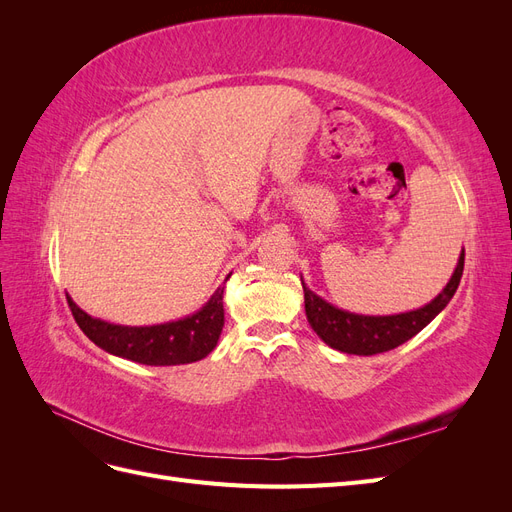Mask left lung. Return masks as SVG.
Wrapping results in <instances>:
<instances>
[{"label":"left lung","mask_w":512,"mask_h":512,"mask_svg":"<svg viewBox=\"0 0 512 512\" xmlns=\"http://www.w3.org/2000/svg\"><path fill=\"white\" fill-rule=\"evenodd\" d=\"M463 258H466V254H463L461 247V254L451 280L446 282V286L429 303H425L423 307L410 309V312L389 316L356 314L324 301L320 294L307 288L301 275L307 322L312 324V329L322 342L331 346L333 350L359 356L389 352L408 342L416 333H421L427 324L451 303L463 275Z\"/></svg>","instance_id":"1"}]
</instances>
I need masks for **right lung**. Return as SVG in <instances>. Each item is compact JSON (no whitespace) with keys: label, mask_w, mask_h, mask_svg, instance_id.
I'll use <instances>...</instances> for the list:
<instances>
[{"label":"right lung","mask_w":512,"mask_h":512,"mask_svg":"<svg viewBox=\"0 0 512 512\" xmlns=\"http://www.w3.org/2000/svg\"><path fill=\"white\" fill-rule=\"evenodd\" d=\"M66 297L76 324L91 342L108 354L141 365H185L205 359L218 346L224 327L222 286L194 314L162 324H149V327H123V324L94 318L76 305L70 294Z\"/></svg>","instance_id":"obj_1"}]
</instances>
